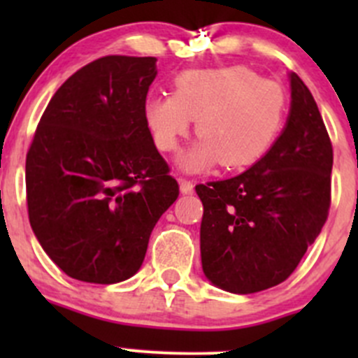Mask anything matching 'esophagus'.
Masks as SVG:
<instances>
[{
    "instance_id": "obj_1",
    "label": "esophagus",
    "mask_w": 358,
    "mask_h": 358,
    "mask_svg": "<svg viewBox=\"0 0 358 358\" xmlns=\"http://www.w3.org/2000/svg\"><path fill=\"white\" fill-rule=\"evenodd\" d=\"M180 190H182V194H192L194 192V183L190 182V180L187 178H180Z\"/></svg>"
}]
</instances>
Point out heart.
<instances>
[{
    "label": "heart",
    "instance_id": "b5f03b06",
    "mask_svg": "<svg viewBox=\"0 0 358 358\" xmlns=\"http://www.w3.org/2000/svg\"><path fill=\"white\" fill-rule=\"evenodd\" d=\"M282 86L243 66L189 71L175 79V95L147 100L145 121L161 152L176 149L197 119L199 142L182 154L187 171L220 161L236 169L255 164L275 143L286 119Z\"/></svg>",
    "mask_w": 358,
    "mask_h": 358
}]
</instances>
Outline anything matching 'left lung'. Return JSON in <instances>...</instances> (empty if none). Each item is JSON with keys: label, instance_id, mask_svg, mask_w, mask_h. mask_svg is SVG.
<instances>
[{"label": "left lung", "instance_id": "left-lung-1", "mask_svg": "<svg viewBox=\"0 0 358 358\" xmlns=\"http://www.w3.org/2000/svg\"><path fill=\"white\" fill-rule=\"evenodd\" d=\"M289 79V117L272 149L234 178L196 185L202 270L236 294L284 282L329 215L333 145L310 90Z\"/></svg>", "mask_w": 358, "mask_h": 358}]
</instances>
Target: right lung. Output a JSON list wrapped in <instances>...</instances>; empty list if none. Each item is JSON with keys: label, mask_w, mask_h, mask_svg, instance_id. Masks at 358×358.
<instances>
[{"label": "right lung", "mask_w": 358, "mask_h": 358, "mask_svg": "<svg viewBox=\"0 0 358 358\" xmlns=\"http://www.w3.org/2000/svg\"><path fill=\"white\" fill-rule=\"evenodd\" d=\"M156 57L109 55L50 100L25 159L32 232L72 279L114 284L138 272L176 180L145 121Z\"/></svg>", "instance_id": "right-lung-1"}]
</instances>
